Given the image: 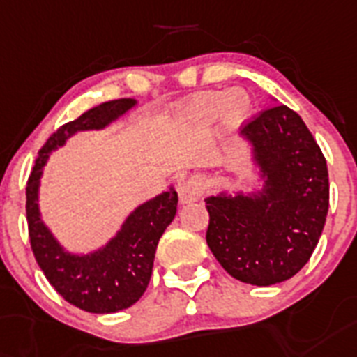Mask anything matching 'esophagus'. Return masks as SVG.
<instances>
[{
    "instance_id": "1",
    "label": "esophagus",
    "mask_w": 357,
    "mask_h": 357,
    "mask_svg": "<svg viewBox=\"0 0 357 357\" xmlns=\"http://www.w3.org/2000/svg\"><path fill=\"white\" fill-rule=\"evenodd\" d=\"M203 192H205V179L202 176H190L178 185L179 202L181 203L197 202L203 196Z\"/></svg>"
}]
</instances>
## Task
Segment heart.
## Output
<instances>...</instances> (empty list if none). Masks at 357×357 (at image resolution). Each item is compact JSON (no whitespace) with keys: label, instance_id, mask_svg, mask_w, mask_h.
<instances>
[{"label":"heart","instance_id":"1","mask_svg":"<svg viewBox=\"0 0 357 357\" xmlns=\"http://www.w3.org/2000/svg\"><path fill=\"white\" fill-rule=\"evenodd\" d=\"M225 125L229 127H238L239 123L243 121L250 112V100H248L247 92L230 91L229 94H206L194 98L185 105V114L188 118L196 123H211L212 119L220 114Z\"/></svg>","mask_w":357,"mask_h":357}]
</instances>
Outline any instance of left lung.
<instances>
[{"label":"left lung","mask_w":357,"mask_h":357,"mask_svg":"<svg viewBox=\"0 0 357 357\" xmlns=\"http://www.w3.org/2000/svg\"><path fill=\"white\" fill-rule=\"evenodd\" d=\"M265 178L261 194L206 197V245L232 278L257 287L290 280L310 259L328 212L321 149L287 105L245 125Z\"/></svg>","instance_id":"obj_1"}]
</instances>
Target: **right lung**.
Returning a JSON list of instances; mask_svg holds the SVG:
<instances>
[{
    "mask_svg": "<svg viewBox=\"0 0 357 357\" xmlns=\"http://www.w3.org/2000/svg\"><path fill=\"white\" fill-rule=\"evenodd\" d=\"M134 100H114L86 110L56 130L41 146L26 181V223L36 261L54 290L74 307L92 314H110L128 308L149 287L155 248L178 211V192L170 188L143 203L128 215L116 238L101 250L86 256L65 252L43 225L38 206L41 169L52 151L77 130L103 128L132 109Z\"/></svg>",
    "mask_w": 357,
    "mask_h": 357,
    "instance_id": "right-lung-1",
    "label": "right lung"
}]
</instances>
